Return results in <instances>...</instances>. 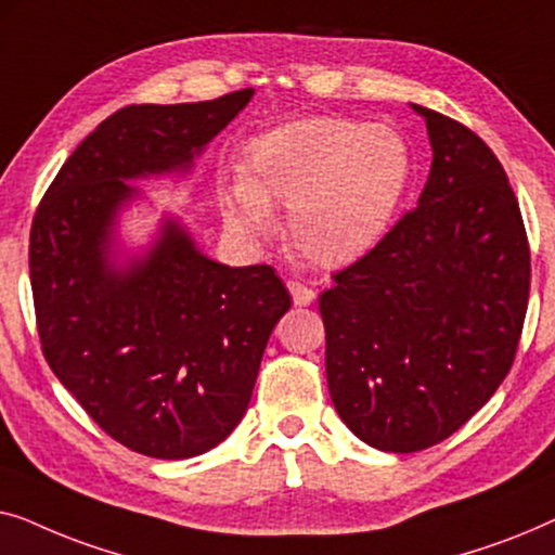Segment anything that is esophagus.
Wrapping results in <instances>:
<instances>
[{
	"label": "esophagus",
	"mask_w": 555,
	"mask_h": 555,
	"mask_svg": "<svg viewBox=\"0 0 555 555\" xmlns=\"http://www.w3.org/2000/svg\"><path fill=\"white\" fill-rule=\"evenodd\" d=\"M287 291H291L295 306H310V302L315 300L313 287H308L306 283H298V280H291V283H287Z\"/></svg>",
	"instance_id": "obj_1"
}]
</instances>
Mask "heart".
<instances>
[{"label":"heart","mask_w":555,"mask_h":555,"mask_svg":"<svg viewBox=\"0 0 555 555\" xmlns=\"http://www.w3.org/2000/svg\"><path fill=\"white\" fill-rule=\"evenodd\" d=\"M247 179L224 194V215L240 234L275 230L270 204L291 209V240L308 260L346 268L366 257L397 219L414 177L401 131L356 118H302L257 135Z\"/></svg>","instance_id":"obj_1"}]
</instances>
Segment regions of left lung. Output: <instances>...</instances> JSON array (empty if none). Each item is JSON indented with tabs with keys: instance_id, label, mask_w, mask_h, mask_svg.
I'll use <instances>...</instances> for the list:
<instances>
[{
	"instance_id": "left-lung-1",
	"label": "left lung",
	"mask_w": 555,
	"mask_h": 555,
	"mask_svg": "<svg viewBox=\"0 0 555 555\" xmlns=\"http://www.w3.org/2000/svg\"><path fill=\"white\" fill-rule=\"evenodd\" d=\"M431 169L416 209L318 298L325 374L346 427L420 452L488 404L526 321L530 249L505 169L480 135L412 105Z\"/></svg>"
}]
</instances>
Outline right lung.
Here are the masks:
<instances>
[{
  "instance_id": "right-lung-1",
  "label": "right lung",
  "mask_w": 555,
  "mask_h": 555,
  "mask_svg": "<svg viewBox=\"0 0 555 555\" xmlns=\"http://www.w3.org/2000/svg\"><path fill=\"white\" fill-rule=\"evenodd\" d=\"M255 90L179 105H128L63 164L29 232L37 331L60 384L98 427L158 460L209 452L237 427L291 293L270 264L209 260L164 217L143 255L120 260L128 181L189 173Z\"/></svg>"
}]
</instances>
